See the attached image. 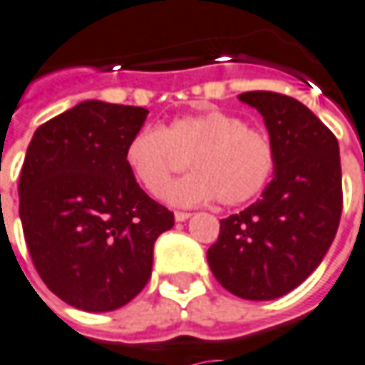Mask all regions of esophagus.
<instances>
[{
	"mask_svg": "<svg viewBox=\"0 0 365 365\" xmlns=\"http://www.w3.org/2000/svg\"><path fill=\"white\" fill-rule=\"evenodd\" d=\"M175 221H187L191 217V213H185V211H175L174 213Z\"/></svg>",
	"mask_w": 365,
	"mask_h": 365,
	"instance_id": "obj_1",
	"label": "esophagus"
}]
</instances>
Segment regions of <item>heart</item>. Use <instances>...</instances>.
Masks as SVG:
<instances>
[{
  "instance_id": "heart-1",
  "label": "heart",
  "mask_w": 365,
  "mask_h": 365,
  "mask_svg": "<svg viewBox=\"0 0 365 365\" xmlns=\"http://www.w3.org/2000/svg\"><path fill=\"white\" fill-rule=\"evenodd\" d=\"M187 155L194 172L164 193L165 201L180 207L253 200L271 182L277 164L271 138L225 110L178 116L164 128L142 126L124 150L128 170L152 195L164 191Z\"/></svg>"
}]
</instances>
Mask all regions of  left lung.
Returning <instances> with one entry per match:
<instances>
[{
    "instance_id": "1",
    "label": "left lung",
    "mask_w": 365,
    "mask_h": 365,
    "mask_svg": "<svg viewBox=\"0 0 365 365\" xmlns=\"http://www.w3.org/2000/svg\"><path fill=\"white\" fill-rule=\"evenodd\" d=\"M239 101L261 112L277 164L259 200L221 219L207 262L231 294L272 300L304 282L336 237L342 215L340 148L297 98L253 91Z\"/></svg>"
}]
</instances>
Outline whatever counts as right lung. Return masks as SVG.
<instances>
[{
    "label": "right lung",
    "instance_id": "obj_1",
    "mask_svg": "<svg viewBox=\"0 0 365 365\" xmlns=\"http://www.w3.org/2000/svg\"><path fill=\"white\" fill-rule=\"evenodd\" d=\"M148 110L85 101L35 130L19 178V217L33 264L67 304L110 312L152 274L154 243L174 227L126 165Z\"/></svg>",
    "mask_w": 365,
    "mask_h": 365
}]
</instances>
